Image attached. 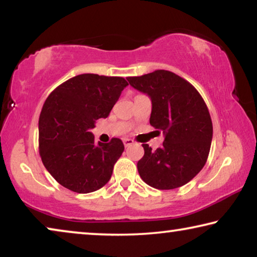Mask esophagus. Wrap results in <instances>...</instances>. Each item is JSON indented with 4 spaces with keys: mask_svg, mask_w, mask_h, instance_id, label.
I'll use <instances>...</instances> for the list:
<instances>
[{
    "mask_svg": "<svg viewBox=\"0 0 257 257\" xmlns=\"http://www.w3.org/2000/svg\"><path fill=\"white\" fill-rule=\"evenodd\" d=\"M134 143H135V142L133 141V139H130V138H124V139H123V144H124L125 147L133 145Z\"/></svg>",
    "mask_w": 257,
    "mask_h": 257,
    "instance_id": "1",
    "label": "esophagus"
}]
</instances>
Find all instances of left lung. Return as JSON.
<instances>
[{"instance_id":"1","label":"left lung","mask_w":257,"mask_h":257,"mask_svg":"<svg viewBox=\"0 0 257 257\" xmlns=\"http://www.w3.org/2000/svg\"><path fill=\"white\" fill-rule=\"evenodd\" d=\"M130 86L149 95L150 123L164 134L163 146L152 151L147 144L138 161V173L156 189H175L189 182L205 165L213 125L210 112L195 87L168 70L128 77Z\"/></svg>"}]
</instances>
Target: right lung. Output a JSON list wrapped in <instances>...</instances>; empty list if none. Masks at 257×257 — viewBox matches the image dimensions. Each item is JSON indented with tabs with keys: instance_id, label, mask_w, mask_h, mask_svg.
<instances>
[{
	"instance_id": "obj_1",
	"label": "right lung",
	"mask_w": 257,
	"mask_h": 257,
	"mask_svg": "<svg viewBox=\"0 0 257 257\" xmlns=\"http://www.w3.org/2000/svg\"><path fill=\"white\" fill-rule=\"evenodd\" d=\"M128 82L122 77L82 73L64 81L43 105L38 121L42 162L69 190L87 194L107 184L124 150L119 138L94 143L90 129L107 118Z\"/></svg>"
}]
</instances>
